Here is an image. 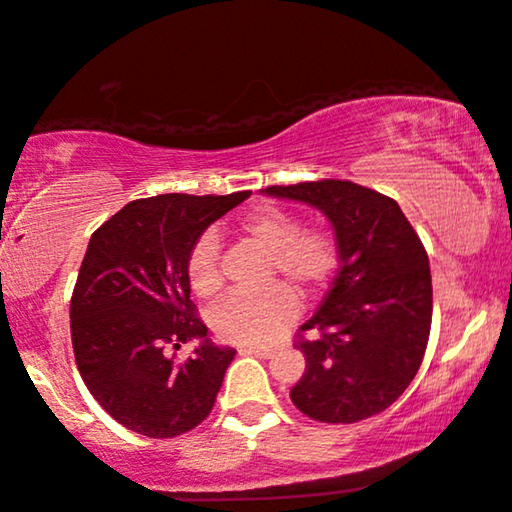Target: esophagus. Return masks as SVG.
<instances>
[{
    "label": "esophagus",
    "mask_w": 512,
    "mask_h": 512,
    "mask_svg": "<svg viewBox=\"0 0 512 512\" xmlns=\"http://www.w3.org/2000/svg\"><path fill=\"white\" fill-rule=\"evenodd\" d=\"M241 355H255V358L269 360L275 355V348H262V346H241L239 348Z\"/></svg>",
    "instance_id": "1"
}]
</instances>
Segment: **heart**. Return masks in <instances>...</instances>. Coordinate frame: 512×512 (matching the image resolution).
Returning a JSON list of instances; mask_svg holds the SVG:
<instances>
[{
    "mask_svg": "<svg viewBox=\"0 0 512 512\" xmlns=\"http://www.w3.org/2000/svg\"><path fill=\"white\" fill-rule=\"evenodd\" d=\"M237 234L269 250V278L280 273L303 296H316L328 287L337 264V243L326 227H300L291 209L262 205L239 218ZM218 255L221 241L214 232H205L186 257V280L200 298H212L221 289ZM296 314L294 291L273 282L257 291L227 294L212 310V328L230 344L264 346L275 342Z\"/></svg>",
    "mask_w": 512,
    "mask_h": 512,
    "instance_id": "heart-1",
    "label": "heart"
}]
</instances>
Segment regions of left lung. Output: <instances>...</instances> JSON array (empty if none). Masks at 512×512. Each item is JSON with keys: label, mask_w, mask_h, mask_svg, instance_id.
Wrapping results in <instances>:
<instances>
[{"label": "left lung", "mask_w": 512, "mask_h": 512, "mask_svg": "<svg viewBox=\"0 0 512 512\" xmlns=\"http://www.w3.org/2000/svg\"><path fill=\"white\" fill-rule=\"evenodd\" d=\"M316 207L337 237L339 271L300 332L305 373L291 389L303 415L355 424L389 408L417 376L433 319L428 255L396 200L346 180L264 189Z\"/></svg>", "instance_id": "left-lung-1"}]
</instances>
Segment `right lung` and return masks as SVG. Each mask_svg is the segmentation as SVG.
Listing matches in <instances>:
<instances>
[{
    "instance_id": "1",
    "label": "right lung",
    "mask_w": 512,
    "mask_h": 512,
    "mask_svg": "<svg viewBox=\"0 0 512 512\" xmlns=\"http://www.w3.org/2000/svg\"><path fill=\"white\" fill-rule=\"evenodd\" d=\"M248 196L134 200L88 241L70 300L72 348L88 392L129 431L164 440L212 412L237 351L207 339L186 257L209 225ZM191 338L201 346L186 363H175L167 348Z\"/></svg>"
}]
</instances>
